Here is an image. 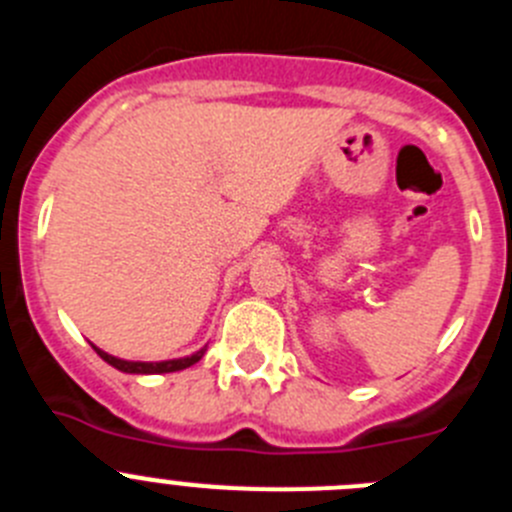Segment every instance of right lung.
Here are the masks:
<instances>
[{
  "instance_id": "right-lung-1",
  "label": "right lung",
  "mask_w": 512,
  "mask_h": 512,
  "mask_svg": "<svg viewBox=\"0 0 512 512\" xmlns=\"http://www.w3.org/2000/svg\"><path fill=\"white\" fill-rule=\"evenodd\" d=\"M99 356L110 366H115L117 372H125V374H169V372H182L187 366L197 364V361L205 356L207 346H202L200 351H194L192 356H182V359H169V361H128V359H117V356L107 354L102 348L94 346Z\"/></svg>"
}]
</instances>
